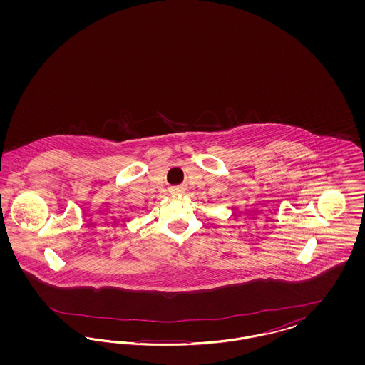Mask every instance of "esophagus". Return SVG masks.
I'll return each mask as SVG.
<instances>
[{"label":"esophagus","instance_id":"obj_1","mask_svg":"<svg viewBox=\"0 0 365 365\" xmlns=\"http://www.w3.org/2000/svg\"><path fill=\"white\" fill-rule=\"evenodd\" d=\"M178 191H182V189H176Z\"/></svg>","mask_w":365,"mask_h":365}]
</instances>
